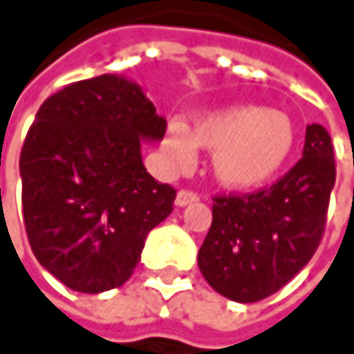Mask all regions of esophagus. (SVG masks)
Instances as JSON below:
<instances>
[{
	"instance_id": "esophagus-1",
	"label": "esophagus",
	"mask_w": 354,
	"mask_h": 354,
	"mask_svg": "<svg viewBox=\"0 0 354 354\" xmlns=\"http://www.w3.org/2000/svg\"><path fill=\"white\" fill-rule=\"evenodd\" d=\"M195 201H199V197L193 191H178V195H176V205L178 207H185V205L195 203Z\"/></svg>"
}]
</instances>
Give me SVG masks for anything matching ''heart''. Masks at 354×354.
<instances>
[{
	"label": "heart",
	"instance_id": "b5f03b06",
	"mask_svg": "<svg viewBox=\"0 0 354 354\" xmlns=\"http://www.w3.org/2000/svg\"><path fill=\"white\" fill-rule=\"evenodd\" d=\"M296 128L290 115L258 104H237L205 113L193 128L183 119L165 125L161 153L169 167L187 169L197 147L212 151L216 180L233 191H252L268 185L290 159Z\"/></svg>",
	"mask_w": 354,
	"mask_h": 354
}]
</instances>
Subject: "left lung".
Instances as JSON below:
<instances>
[{"label": "left lung", "mask_w": 354, "mask_h": 354, "mask_svg": "<svg viewBox=\"0 0 354 354\" xmlns=\"http://www.w3.org/2000/svg\"><path fill=\"white\" fill-rule=\"evenodd\" d=\"M334 183L332 138L323 125H306L304 155L279 183L214 199L197 256L205 281L243 304L279 292L319 248Z\"/></svg>", "instance_id": "8db88e82"}]
</instances>
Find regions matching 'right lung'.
I'll list each match as a JSON object with an SVG mask.
<instances>
[{
	"label": "right lung",
	"instance_id": "add662e5",
	"mask_svg": "<svg viewBox=\"0 0 354 354\" xmlns=\"http://www.w3.org/2000/svg\"><path fill=\"white\" fill-rule=\"evenodd\" d=\"M165 119L123 75L50 96L20 153L22 214L31 250L60 283L100 294L130 279L147 235L171 214L176 191L142 163Z\"/></svg>",
	"mask_w": 354,
	"mask_h": 354
}]
</instances>
